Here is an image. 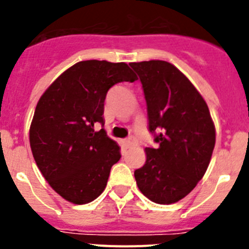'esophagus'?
Wrapping results in <instances>:
<instances>
[{
    "mask_svg": "<svg viewBox=\"0 0 249 249\" xmlns=\"http://www.w3.org/2000/svg\"><path fill=\"white\" fill-rule=\"evenodd\" d=\"M123 146L126 147V148H132V147L136 146V141L133 137H129L128 140L123 141Z\"/></svg>",
    "mask_w": 249,
    "mask_h": 249,
    "instance_id": "1",
    "label": "esophagus"
}]
</instances>
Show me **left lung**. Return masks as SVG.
Masks as SVG:
<instances>
[{
  "label": "left lung",
  "instance_id": "left-lung-1",
  "mask_svg": "<svg viewBox=\"0 0 249 249\" xmlns=\"http://www.w3.org/2000/svg\"><path fill=\"white\" fill-rule=\"evenodd\" d=\"M140 76L149 132L157 148H146V163L136 169L140 191L149 201H181L206 173L215 144V127L198 89L176 66L152 59L129 63Z\"/></svg>",
  "mask_w": 249,
  "mask_h": 249
}]
</instances>
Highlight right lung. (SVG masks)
I'll return each instance as SVG.
<instances>
[{"instance_id": "obj_1", "label": "right lung", "mask_w": 249, "mask_h": 249, "mask_svg": "<svg viewBox=\"0 0 249 249\" xmlns=\"http://www.w3.org/2000/svg\"><path fill=\"white\" fill-rule=\"evenodd\" d=\"M137 80L128 65L81 61L59 74L37 102L30 146L37 167L53 191L86 204L105 191L120 160V147L103 126V106L112 86Z\"/></svg>"}]
</instances>
